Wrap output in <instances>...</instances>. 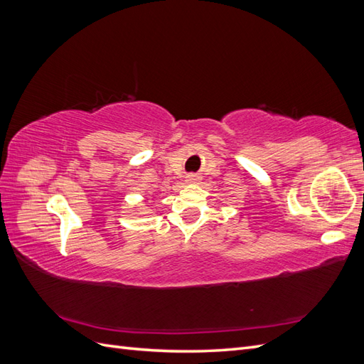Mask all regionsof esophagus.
Here are the masks:
<instances>
[{
	"label": "esophagus",
	"mask_w": 364,
	"mask_h": 364,
	"mask_svg": "<svg viewBox=\"0 0 364 364\" xmlns=\"http://www.w3.org/2000/svg\"><path fill=\"white\" fill-rule=\"evenodd\" d=\"M186 182H188V183H197V182H199V176H196V174H190L188 178H186Z\"/></svg>",
	"instance_id": "obj_1"
}]
</instances>
